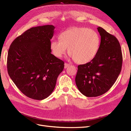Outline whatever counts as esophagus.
<instances>
[{
	"label": "esophagus",
	"instance_id": "34e87169",
	"mask_svg": "<svg viewBox=\"0 0 131 131\" xmlns=\"http://www.w3.org/2000/svg\"><path fill=\"white\" fill-rule=\"evenodd\" d=\"M70 66V64H68V63H65V64H64V68H67V67H69Z\"/></svg>",
	"mask_w": 131,
	"mask_h": 131
}]
</instances>
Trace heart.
Instances as JSON below:
<instances>
[{
    "instance_id": "1",
    "label": "heart",
    "mask_w": 131,
    "mask_h": 131,
    "mask_svg": "<svg viewBox=\"0 0 131 131\" xmlns=\"http://www.w3.org/2000/svg\"><path fill=\"white\" fill-rule=\"evenodd\" d=\"M59 41L51 43L53 54L62 57L68 49L75 63L84 64L96 56L100 46V38L97 32L84 27H73L63 31L59 36Z\"/></svg>"
}]
</instances>
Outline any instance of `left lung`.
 <instances>
[{"mask_svg": "<svg viewBox=\"0 0 131 131\" xmlns=\"http://www.w3.org/2000/svg\"><path fill=\"white\" fill-rule=\"evenodd\" d=\"M100 48L91 62L78 67L75 83L80 92L88 97L106 92L115 82L122 68V55L120 43L115 37L102 27Z\"/></svg>", "mask_w": 131, "mask_h": 131, "instance_id": "1", "label": "left lung"}]
</instances>
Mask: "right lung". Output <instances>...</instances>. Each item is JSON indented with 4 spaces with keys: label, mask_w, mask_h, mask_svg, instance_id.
Returning <instances> with one entry per match:
<instances>
[{
    "label": "right lung",
    "mask_w": 131,
    "mask_h": 131,
    "mask_svg": "<svg viewBox=\"0 0 131 131\" xmlns=\"http://www.w3.org/2000/svg\"><path fill=\"white\" fill-rule=\"evenodd\" d=\"M55 27L31 28L11 43L7 72L18 89L28 97L42 100L52 93L64 63L51 53V39Z\"/></svg>",
    "instance_id": "obj_1"
}]
</instances>
